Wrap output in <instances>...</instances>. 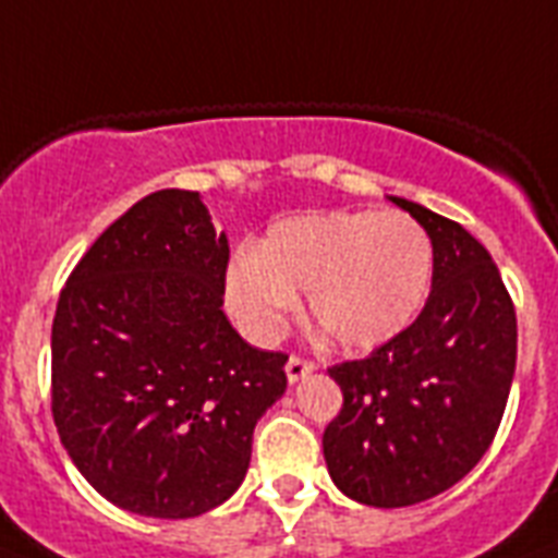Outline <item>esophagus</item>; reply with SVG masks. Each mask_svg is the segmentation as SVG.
Here are the masks:
<instances>
[{
  "instance_id": "1",
  "label": "esophagus",
  "mask_w": 558,
  "mask_h": 558,
  "mask_svg": "<svg viewBox=\"0 0 558 558\" xmlns=\"http://www.w3.org/2000/svg\"><path fill=\"white\" fill-rule=\"evenodd\" d=\"M313 371H315L313 362H306V359H301V356H292L287 362V379L289 381H301L304 376H310Z\"/></svg>"
}]
</instances>
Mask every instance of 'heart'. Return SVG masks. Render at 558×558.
Instances as JSON below:
<instances>
[{"instance_id":"obj_1","label":"heart","mask_w":558,"mask_h":558,"mask_svg":"<svg viewBox=\"0 0 558 558\" xmlns=\"http://www.w3.org/2000/svg\"><path fill=\"white\" fill-rule=\"evenodd\" d=\"M434 245L399 210H313L280 219L226 269V306L257 341L278 339L306 292L310 322L341 350H373L416 322Z\"/></svg>"}]
</instances>
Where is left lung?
Wrapping results in <instances>:
<instances>
[{
	"label": "left lung",
	"mask_w": 558,
	"mask_h": 558,
	"mask_svg": "<svg viewBox=\"0 0 558 558\" xmlns=\"http://www.w3.org/2000/svg\"><path fill=\"white\" fill-rule=\"evenodd\" d=\"M434 245L423 313L367 359L330 367L344 405L324 432L332 484L367 507L446 493L484 458L515 376V310L501 271L466 228L390 196Z\"/></svg>",
	"instance_id": "obj_1"
}]
</instances>
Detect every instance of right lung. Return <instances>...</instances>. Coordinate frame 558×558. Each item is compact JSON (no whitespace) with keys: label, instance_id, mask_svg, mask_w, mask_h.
I'll use <instances>...</instances> for the list:
<instances>
[{"label":"right lung","instance_id":"add662e5","mask_svg":"<svg viewBox=\"0 0 558 558\" xmlns=\"http://www.w3.org/2000/svg\"><path fill=\"white\" fill-rule=\"evenodd\" d=\"M228 240L196 191L135 202L83 254L51 327V414L107 501L193 519L228 501L254 425L287 390L283 353L222 313Z\"/></svg>","mask_w":558,"mask_h":558}]
</instances>
